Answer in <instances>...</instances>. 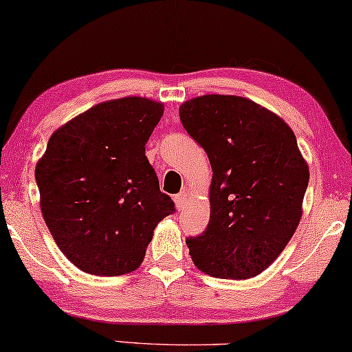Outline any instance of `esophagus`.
<instances>
[{
	"mask_svg": "<svg viewBox=\"0 0 352 352\" xmlns=\"http://www.w3.org/2000/svg\"><path fill=\"white\" fill-rule=\"evenodd\" d=\"M187 197H189V195H187L186 190H182V192L175 195V204H176L177 210H184L186 208L187 202H189V199H187Z\"/></svg>",
	"mask_w": 352,
	"mask_h": 352,
	"instance_id": "obj_1",
	"label": "esophagus"
}]
</instances>
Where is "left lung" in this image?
Segmentation results:
<instances>
[{"mask_svg": "<svg viewBox=\"0 0 352 352\" xmlns=\"http://www.w3.org/2000/svg\"><path fill=\"white\" fill-rule=\"evenodd\" d=\"M179 118L213 171L207 230L186 239L195 267L225 280L258 275L302 217L309 166L294 132L275 113L234 95L187 100Z\"/></svg>", "mask_w": 352, "mask_h": 352, "instance_id": "left-lung-1", "label": "left lung"}]
</instances>
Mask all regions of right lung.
I'll return each mask as SVG.
<instances>
[{"label": "right lung", "mask_w": 352, "mask_h": 352, "mask_svg": "<svg viewBox=\"0 0 352 352\" xmlns=\"http://www.w3.org/2000/svg\"><path fill=\"white\" fill-rule=\"evenodd\" d=\"M163 109L142 97L109 100L50 137L35 168L40 208L54 243L82 272H134L155 228L175 212L145 157Z\"/></svg>", "instance_id": "1"}]
</instances>
